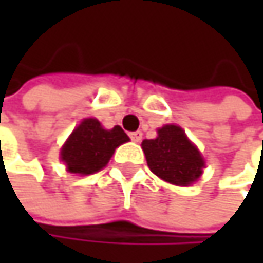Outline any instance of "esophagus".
<instances>
[{"label":"esophagus","mask_w":263,"mask_h":263,"mask_svg":"<svg viewBox=\"0 0 263 263\" xmlns=\"http://www.w3.org/2000/svg\"><path fill=\"white\" fill-rule=\"evenodd\" d=\"M129 137H131L132 141H135V143H138V141H141V138H143V132H141V131L131 132V134H129Z\"/></svg>","instance_id":"34e87169"}]
</instances>
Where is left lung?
<instances>
[{"instance_id":"1","label":"left lung","mask_w":263,"mask_h":263,"mask_svg":"<svg viewBox=\"0 0 263 263\" xmlns=\"http://www.w3.org/2000/svg\"><path fill=\"white\" fill-rule=\"evenodd\" d=\"M149 169L167 183L187 185L202 174L204 160L180 126L166 125L158 137L141 143Z\"/></svg>"}]
</instances>
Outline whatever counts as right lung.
I'll return each mask as SVG.
<instances>
[{
	"instance_id": "obj_1",
	"label": "right lung",
	"mask_w": 263,
	"mask_h": 263,
	"mask_svg": "<svg viewBox=\"0 0 263 263\" xmlns=\"http://www.w3.org/2000/svg\"><path fill=\"white\" fill-rule=\"evenodd\" d=\"M129 141V137L120 126L103 129L99 120L85 119L73 131L61 151L71 174L89 175L105 167L116 147Z\"/></svg>"
}]
</instances>
